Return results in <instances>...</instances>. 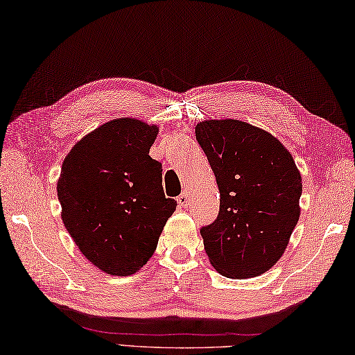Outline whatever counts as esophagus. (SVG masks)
<instances>
[{
    "label": "esophagus",
    "mask_w": 355,
    "mask_h": 355,
    "mask_svg": "<svg viewBox=\"0 0 355 355\" xmlns=\"http://www.w3.org/2000/svg\"><path fill=\"white\" fill-rule=\"evenodd\" d=\"M178 203H179V206L187 207L189 205V196L187 193H182L178 197Z\"/></svg>",
    "instance_id": "34e87169"
}]
</instances>
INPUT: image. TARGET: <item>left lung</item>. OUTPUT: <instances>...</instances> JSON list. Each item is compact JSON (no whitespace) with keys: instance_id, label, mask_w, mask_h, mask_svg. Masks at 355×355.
<instances>
[{"instance_id":"8db88e82","label":"left lung","mask_w":355,"mask_h":355,"mask_svg":"<svg viewBox=\"0 0 355 355\" xmlns=\"http://www.w3.org/2000/svg\"><path fill=\"white\" fill-rule=\"evenodd\" d=\"M220 189V212L200 233L224 277L252 279L286 250L300 218L301 175L291 152L261 128L233 119L196 126Z\"/></svg>"}]
</instances>
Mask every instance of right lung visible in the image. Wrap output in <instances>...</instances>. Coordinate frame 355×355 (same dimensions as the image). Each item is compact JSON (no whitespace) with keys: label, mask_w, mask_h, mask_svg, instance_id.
Wrapping results in <instances>:
<instances>
[{"label":"right lung","mask_w":355,"mask_h":355,"mask_svg":"<svg viewBox=\"0 0 355 355\" xmlns=\"http://www.w3.org/2000/svg\"><path fill=\"white\" fill-rule=\"evenodd\" d=\"M157 125L122 117L83 137L57 182L62 220L89 262L111 275L148 263L176 209L162 189V164L149 157Z\"/></svg>","instance_id":"add662e5"}]
</instances>
